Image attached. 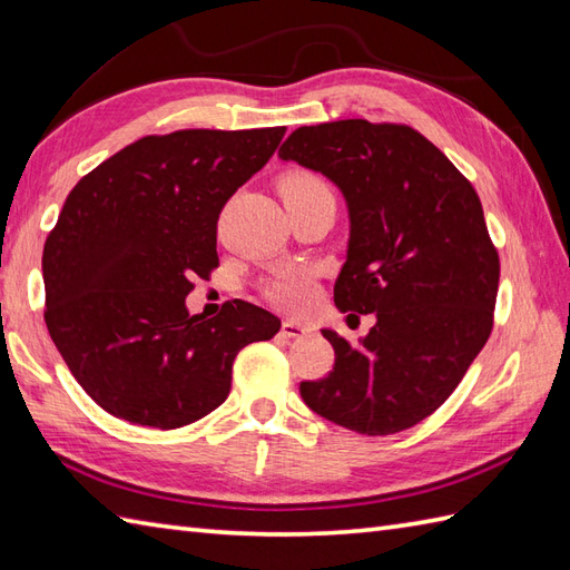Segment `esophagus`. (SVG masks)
<instances>
[{"instance_id": "34e87169", "label": "esophagus", "mask_w": 570, "mask_h": 570, "mask_svg": "<svg viewBox=\"0 0 570 570\" xmlns=\"http://www.w3.org/2000/svg\"><path fill=\"white\" fill-rule=\"evenodd\" d=\"M282 333L286 337H304L311 333V325L308 323H301V321H284L282 323Z\"/></svg>"}]
</instances>
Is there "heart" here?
Instances as JSON below:
<instances>
[{"label": "heart", "mask_w": 570, "mask_h": 570, "mask_svg": "<svg viewBox=\"0 0 570 570\" xmlns=\"http://www.w3.org/2000/svg\"><path fill=\"white\" fill-rule=\"evenodd\" d=\"M282 198L286 200H298V198H311V196H325L331 188L325 186V180L316 174L296 171L288 174L282 186ZM264 296L272 301L274 306L284 311H304L311 306V301L316 298V274H313L308 266H286V269L274 272L264 282Z\"/></svg>", "instance_id": "b5f03b06"}]
</instances>
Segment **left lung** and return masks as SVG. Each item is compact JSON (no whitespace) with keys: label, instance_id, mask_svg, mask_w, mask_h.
<instances>
[{"label":"left lung","instance_id":"8db88e82","mask_svg":"<svg viewBox=\"0 0 570 570\" xmlns=\"http://www.w3.org/2000/svg\"><path fill=\"white\" fill-rule=\"evenodd\" d=\"M278 159L323 174L343 193L350 237L335 306L377 318L357 345L321 331L335 367L301 382V396L350 431L411 429L453 394L492 331L500 257L478 193L404 125L298 127Z\"/></svg>","mask_w":570,"mask_h":570}]
</instances>
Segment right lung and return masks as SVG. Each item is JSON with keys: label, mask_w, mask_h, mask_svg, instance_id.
<instances>
[{"label": "right lung", "mask_w": 570, "mask_h": 570, "mask_svg": "<svg viewBox=\"0 0 570 570\" xmlns=\"http://www.w3.org/2000/svg\"><path fill=\"white\" fill-rule=\"evenodd\" d=\"M286 127L144 137L78 180L43 247L46 325L107 414L178 429L229 394L233 362L282 321L247 301L190 316L193 276L217 266V217Z\"/></svg>", "instance_id": "add662e5"}]
</instances>
